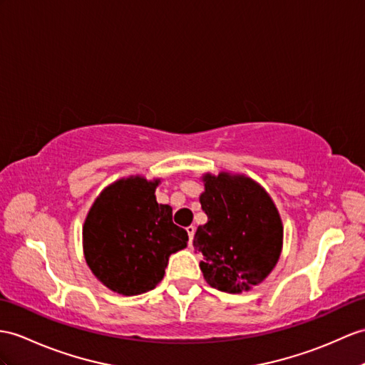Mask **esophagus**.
I'll list each match as a JSON object with an SVG mask.
<instances>
[{"instance_id":"esophagus-1","label":"esophagus","mask_w":365,"mask_h":365,"mask_svg":"<svg viewBox=\"0 0 365 365\" xmlns=\"http://www.w3.org/2000/svg\"><path fill=\"white\" fill-rule=\"evenodd\" d=\"M185 230H187V234H189V243H192L193 235H195V226H189Z\"/></svg>"}]
</instances>
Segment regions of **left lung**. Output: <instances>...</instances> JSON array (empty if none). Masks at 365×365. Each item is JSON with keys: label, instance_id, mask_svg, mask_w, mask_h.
<instances>
[{"label": "left lung", "instance_id": "left-lung-1", "mask_svg": "<svg viewBox=\"0 0 365 365\" xmlns=\"http://www.w3.org/2000/svg\"><path fill=\"white\" fill-rule=\"evenodd\" d=\"M200 197L207 223L195 232V252L212 288L242 292L259 285L279 262L283 226L271 197L245 175L202 176Z\"/></svg>", "mask_w": 365, "mask_h": 365}]
</instances>
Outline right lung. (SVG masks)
Wrapping results in <instances>:
<instances>
[{"instance_id": "1", "label": "right lung", "mask_w": 365, "mask_h": 365, "mask_svg": "<svg viewBox=\"0 0 365 365\" xmlns=\"http://www.w3.org/2000/svg\"><path fill=\"white\" fill-rule=\"evenodd\" d=\"M159 180L130 176L97 197L83 225L85 260L106 288L138 296L163 280L168 257L187 246L189 235L158 204Z\"/></svg>"}]
</instances>
